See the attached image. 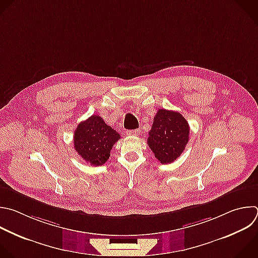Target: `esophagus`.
Listing matches in <instances>:
<instances>
[{
    "mask_svg": "<svg viewBox=\"0 0 258 258\" xmlns=\"http://www.w3.org/2000/svg\"><path fill=\"white\" fill-rule=\"evenodd\" d=\"M139 135H140V130L126 131V136H139Z\"/></svg>",
    "mask_w": 258,
    "mask_h": 258,
    "instance_id": "34e87169",
    "label": "esophagus"
}]
</instances>
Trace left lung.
<instances>
[{
    "label": "left lung",
    "mask_w": 258,
    "mask_h": 258,
    "mask_svg": "<svg viewBox=\"0 0 258 258\" xmlns=\"http://www.w3.org/2000/svg\"><path fill=\"white\" fill-rule=\"evenodd\" d=\"M189 139V124L177 111L160 108L149 132L148 146L162 164L172 163L185 149Z\"/></svg>",
    "instance_id": "obj_1"
}]
</instances>
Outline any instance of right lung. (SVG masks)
<instances>
[{
	"mask_svg": "<svg viewBox=\"0 0 258 258\" xmlns=\"http://www.w3.org/2000/svg\"><path fill=\"white\" fill-rule=\"evenodd\" d=\"M120 135L107 125L99 115H92L79 123L74 133L77 153L91 166H101L110 157L113 145Z\"/></svg>",
	"mask_w": 258,
	"mask_h": 258,
	"instance_id": "right-lung-1",
	"label": "right lung"
}]
</instances>
